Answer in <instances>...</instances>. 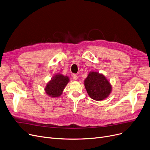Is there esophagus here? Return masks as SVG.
Segmentation results:
<instances>
[{"mask_svg":"<svg viewBox=\"0 0 150 150\" xmlns=\"http://www.w3.org/2000/svg\"><path fill=\"white\" fill-rule=\"evenodd\" d=\"M72 77H73V79H74V80H78V76H76V75L73 74V75H72Z\"/></svg>","mask_w":150,"mask_h":150,"instance_id":"1","label":"esophagus"}]
</instances>
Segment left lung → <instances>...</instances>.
Segmentation results:
<instances>
[{
	"label": "left lung",
	"mask_w": 150,
	"mask_h": 150,
	"mask_svg": "<svg viewBox=\"0 0 150 150\" xmlns=\"http://www.w3.org/2000/svg\"><path fill=\"white\" fill-rule=\"evenodd\" d=\"M84 84L89 97L97 101L106 99L112 89L106 77L96 71L89 72Z\"/></svg>",
	"instance_id": "1"
}]
</instances>
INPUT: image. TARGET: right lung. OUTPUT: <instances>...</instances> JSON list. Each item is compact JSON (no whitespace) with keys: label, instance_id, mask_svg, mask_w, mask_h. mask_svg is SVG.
Masks as SVG:
<instances>
[{"label":"right lung","instance_id":"1","mask_svg":"<svg viewBox=\"0 0 150 150\" xmlns=\"http://www.w3.org/2000/svg\"><path fill=\"white\" fill-rule=\"evenodd\" d=\"M69 78L62 74H56L52 78L45 88V93L51 97H59L69 82Z\"/></svg>","mask_w":150,"mask_h":150}]
</instances>
